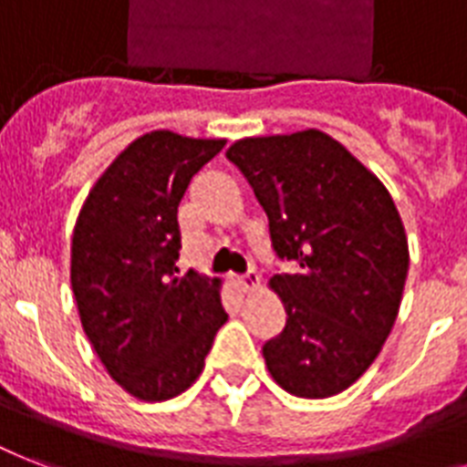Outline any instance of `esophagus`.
<instances>
[{
    "label": "esophagus",
    "instance_id": "34e87169",
    "mask_svg": "<svg viewBox=\"0 0 467 467\" xmlns=\"http://www.w3.org/2000/svg\"><path fill=\"white\" fill-rule=\"evenodd\" d=\"M237 285H240L242 291H256V288L262 285V281H259V274H256V271H249L247 276L237 278Z\"/></svg>",
    "mask_w": 467,
    "mask_h": 467
}]
</instances>
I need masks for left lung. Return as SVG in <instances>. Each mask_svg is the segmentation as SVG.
Segmentation results:
<instances>
[{"instance_id": "obj_1", "label": "left lung", "mask_w": 467, "mask_h": 467, "mask_svg": "<svg viewBox=\"0 0 467 467\" xmlns=\"http://www.w3.org/2000/svg\"><path fill=\"white\" fill-rule=\"evenodd\" d=\"M227 160L269 215L274 249L296 274L271 276L285 327L262 354L298 398H332L380 354L400 312L410 247L385 183L339 140L307 128L242 138Z\"/></svg>"}]
</instances>
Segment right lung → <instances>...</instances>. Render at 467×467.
I'll return each mask as SVG.
<instances>
[{"label": "right lung", "mask_w": 467, "mask_h": 467, "mask_svg": "<svg viewBox=\"0 0 467 467\" xmlns=\"http://www.w3.org/2000/svg\"><path fill=\"white\" fill-rule=\"evenodd\" d=\"M223 138L150 130L91 186L77 215L69 281L82 329L109 376L145 402L189 390L227 312L220 278L176 276V211Z\"/></svg>", "instance_id": "add662e5"}]
</instances>
